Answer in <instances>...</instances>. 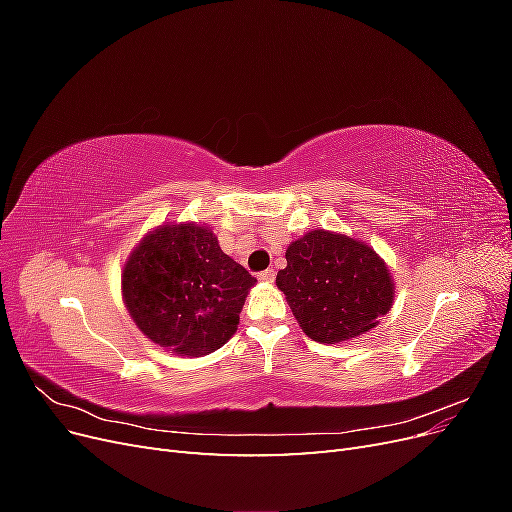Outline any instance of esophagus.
I'll use <instances>...</instances> for the list:
<instances>
[{
  "mask_svg": "<svg viewBox=\"0 0 512 512\" xmlns=\"http://www.w3.org/2000/svg\"><path fill=\"white\" fill-rule=\"evenodd\" d=\"M258 280H262V282H273V280H275V271H273V269L260 271V273H258Z\"/></svg>",
  "mask_w": 512,
  "mask_h": 512,
  "instance_id": "esophagus-1",
  "label": "esophagus"
}]
</instances>
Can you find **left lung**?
Wrapping results in <instances>:
<instances>
[{
	"mask_svg": "<svg viewBox=\"0 0 512 512\" xmlns=\"http://www.w3.org/2000/svg\"><path fill=\"white\" fill-rule=\"evenodd\" d=\"M275 284L303 333L320 344L348 342L374 329L395 297L384 260L363 241L309 230L286 250Z\"/></svg>",
	"mask_w": 512,
	"mask_h": 512,
	"instance_id": "8db88e82",
	"label": "left lung"
}]
</instances>
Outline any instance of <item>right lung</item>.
Returning <instances> with one entry per match:
<instances>
[{"label":"right lung","mask_w":512,"mask_h":512,"mask_svg":"<svg viewBox=\"0 0 512 512\" xmlns=\"http://www.w3.org/2000/svg\"><path fill=\"white\" fill-rule=\"evenodd\" d=\"M254 284L256 277L200 224L158 226L136 245L121 273L123 303L136 327L181 356L222 348L235 335Z\"/></svg>","instance_id":"1"}]
</instances>
